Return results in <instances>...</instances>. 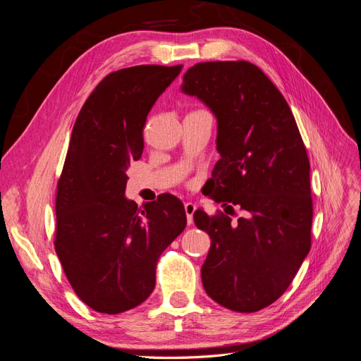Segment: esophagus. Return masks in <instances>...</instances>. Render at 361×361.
Returning a JSON list of instances; mask_svg holds the SVG:
<instances>
[{"instance_id":"34e87169","label":"esophagus","mask_w":361,"mask_h":361,"mask_svg":"<svg viewBox=\"0 0 361 361\" xmlns=\"http://www.w3.org/2000/svg\"><path fill=\"white\" fill-rule=\"evenodd\" d=\"M183 207H185V214H187V223H188V226H191L192 224V215L195 212V204L192 202H187L183 204Z\"/></svg>"}]
</instances>
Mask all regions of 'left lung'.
<instances>
[{
	"label": "left lung",
	"mask_w": 361,
	"mask_h": 361,
	"mask_svg": "<svg viewBox=\"0 0 361 361\" xmlns=\"http://www.w3.org/2000/svg\"><path fill=\"white\" fill-rule=\"evenodd\" d=\"M182 93L216 118L211 197L238 206L226 214L194 212L211 236L202 267L206 293L226 309L257 312L280 298L310 250V162L293 114L268 76L248 61L197 63ZM226 211V209H224Z\"/></svg>",
	"instance_id": "obj_1"
}]
</instances>
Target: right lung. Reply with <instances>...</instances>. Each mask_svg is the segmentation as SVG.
<instances>
[{
    "label": "right lung",
    "mask_w": 361,
    "mask_h": 361,
    "mask_svg": "<svg viewBox=\"0 0 361 361\" xmlns=\"http://www.w3.org/2000/svg\"><path fill=\"white\" fill-rule=\"evenodd\" d=\"M180 71V64H143L106 75L73 125L57 185L56 251L75 293L99 313L147 300L161 253L187 226L171 194L143 207L125 197L126 171L143 154L147 114Z\"/></svg>",
    "instance_id": "add662e5"
}]
</instances>
